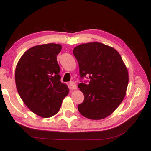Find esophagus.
Listing matches in <instances>:
<instances>
[{"label": "esophagus", "instance_id": "obj_1", "mask_svg": "<svg viewBox=\"0 0 151 151\" xmlns=\"http://www.w3.org/2000/svg\"><path fill=\"white\" fill-rule=\"evenodd\" d=\"M69 84H70V88L72 89H76V84L74 83V82H70V83H69Z\"/></svg>", "mask_w": 151, "mask_h": 151}]
</instances>
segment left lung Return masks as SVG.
I'll use <instances>...</instances> for the list:
<instances>
[{
    "instance_id": "8db88e82",
    "label": "left lung",
    "mask_w": 151,
    "mask_h": 151,
    "mask_svg": "<svg viewBox=\"0 0 151 151\" xmlns=\"http://www.w3.org/2000/svg\"><path fill=\"white\" fill-rule=\"evenodd\" d=\"M73 54L81 78L88 79L78 85L84 96L78 105V111L88 119L105 118L119 106L126 94L129 75L122 57L113 47L98 42L76 46Z\"/></svg>"
}]
</instances>
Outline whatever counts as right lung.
Returning a JSON list of instances; mask_svg holds the SVG:
<instances>
[{
  "mask_svg": "<svg viewBox=\"0 0 151 151\" xmlns=\"http://www.w3.org/2000/svg\"><path fill=\"white\" fill-rule=\"evenodd\" d=\"M61 45L34 46L24 53L16 65L15 81L22 100L34 114L50 117L59 111L69 90L61 82L57 55Z\"/></svg>",
  "mask_w": 151,
  "mask_h": 151,
  "instance_id": "right-lung-1",
  "label": "right lung"
}]
</instances>
